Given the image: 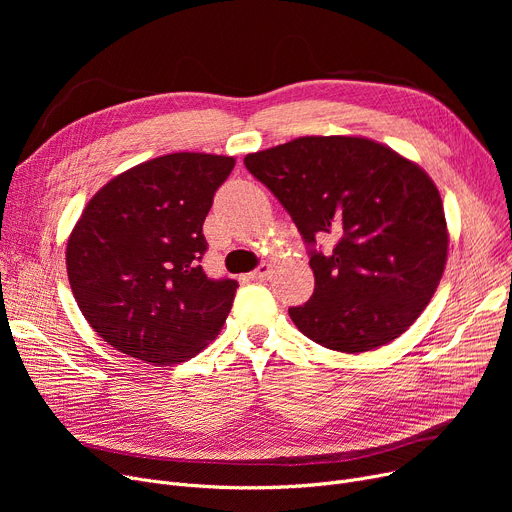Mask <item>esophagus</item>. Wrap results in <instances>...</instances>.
Listing matches in <instances>:
<instances>
[{"mask_svg": "<svg viewBox=\"0 0 512 512\" xmlns=\"http://www.w3.org/2000/svg\"><path fill=\"white\" fill-rule=\"evenodd\" d=\"M270 270H272L270 263H259L253 272L247 274V278H249V280H263V278L270 276Z\"/></svg>", "mask_w": 512, "mask_h": 512, "instance_id": "34e87169", "label": "esophagus"}]
</instances>
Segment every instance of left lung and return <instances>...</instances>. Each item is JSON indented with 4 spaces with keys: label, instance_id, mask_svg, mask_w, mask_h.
Returning a JSON list of instances; mask_svg holds the SVG:
<instances>
[{
    "label": "left lung",
    "instance_id": "obj_1",
    "mask_svg": "<svg viewBox=\"0 0 512 512\" xmlns=\"http://www.w3.org/2000/svg\"><path fill=\"white\" fill-rule=\"evenodd\" d=\"M245 166L309 247L315 290L305 305L288 309L294 326L340 353L373 351L413 326L448 255L432 178L363 137H301L249 153ZM315 235H332L337 245L315 250Z\"/></svg>",
    "mask_w": 512,
    "mask_h": 512
}]
</instances>
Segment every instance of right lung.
I'll list each match as a JSON object with an SVG mask.
<instances>
[{
	"instance_id": "1",
	"label": "right lung",
	"mask_w": 512,
	"mask_h": 512,
	"mask_svg": "<svg viewBox=\"0 0 512 512\" xmlns=\"http://www.w3.org/2000/svg\"><path fill=\"white\" fill-rule=\"evenodd\" d=\"M232 168L224 155H161L87 203L68 238V280L91 328L116 351L174 365L222 330L238 282L203 272V222Z\"/></svg>"
}]
</instances>
